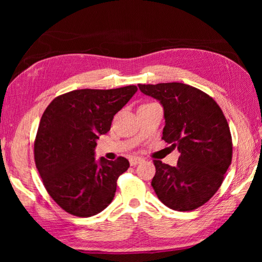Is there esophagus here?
<instances>
[{
	"label": "esophagus",
	"mask_w": 262,
	"mask_h": 262,
	"mask_svg": "<svg viewBox=\"0 0 262 262\" xmlns=\"http://www.w3.org/2000/svg\"><path fill=\"white\" fill-rule=\"evenodd\" d=\"M141 162H143V158H142V157H132V158H129V163H130L132 166H135Z\"/></svg>",
	"instance_id": "obj_1"
}]
</instances>
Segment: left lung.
<instances>
[{
    "instance_id": "8db88e82",
    "label": "left lung",
    "mask_w": 262,
    "mask_h": 262,
    "mask_svg": "<svg viewBox=\"0 0 262 262\" xmlns=\"http://www.w3.org/2000/svg\"><path fill=\"white\" fill-rule=\"evenodd\" d=\"M139 88L161 101L165 118L162 139L180 152L176 166L155 159L151 186L171 209H196L214 196L231 164L232 139L227 119L209 95L187 84H139Z\"/></svg>"
}]
</instances>
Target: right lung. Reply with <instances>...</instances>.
<instances>
[{
  "instance_id": "right-lung-1",
  "label": "right lung",
  "mask_w": 262,
  "mask_h": 262,
  "mask_svg": "<svg viewBox=\"0 0 262 262\" xmlns=\"http://www.w3.org/2000/svg\"><path fill=\"white\" fill-rule=\"evenodd\" d=\"M137 91L82 89L57 96L43 112L34 140V162L50 196L68 214L90 217L112 202L125 157L96 162V140Z\"/></svg>"
}]
</instances>
